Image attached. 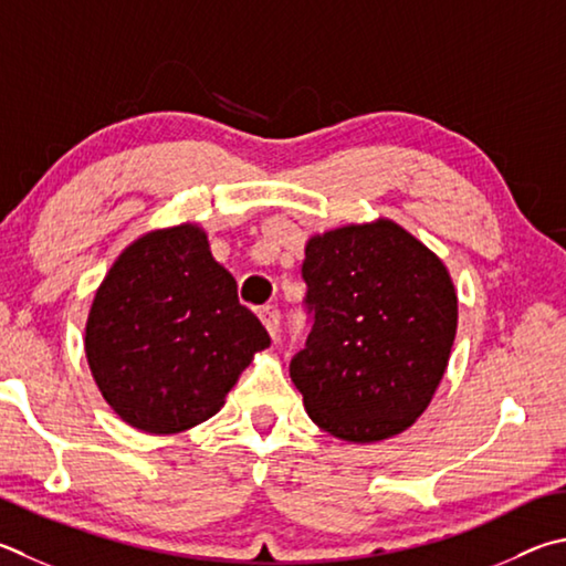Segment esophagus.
I'll return each instance as SVG.
<instances>
[{
  "mask_svg": "<svg viewBox=\"0 0 566 566\" xmlns=\"http://www.w3.org/2000/svg\"><path fill=\"white\" fill-rule=\"evenodd\" d=\"M256 314H260L262 324H264L266 332H270V336L276 338V334H280V324H282L280 310H276V306H272V304H266V306H262V310L256 312Z\"/></svg>",
  "mask_w": 566,
  "mask_h": 566,
  "instance_id": "esophagus-1",
  "label": "esophagus"
}]
</instances>
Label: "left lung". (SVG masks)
<instances>
[{"mask_svg": "<svg viewBox=\"0 0 566 566\" xmlns=\"http://www.w3.org/2000/svg\"><path fill=\"white\" fill-rule=\"evenodd\" d=\"M312 332L290 374L326 433L374 443L403 433L446 374L458 328L448 270L388 220L348 224L306 244Z\"/></svg>", "mask_w": 566, "mask_h": 566, "instance_id": "1", "label": "left lung"}]
</instances>
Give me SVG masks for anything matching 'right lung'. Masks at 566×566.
<instances>
[{
	"label": "right lung",
	"instance_id": "add662e5",
	"mask_svg": "<svg viewBox=\"0 0 566 566\" xmlns=\"http://www.w3.org/2000/svg\"><path fill=\"white\" fill-rule=\"evenodd\" d=\"M270 334L195 224L150 232L113 262L86 324L101 394L128 426L180 433L220 410Z\"/></svg>",
	"mask_w": 566,
	"mask_h": 566
}]
</instances>
